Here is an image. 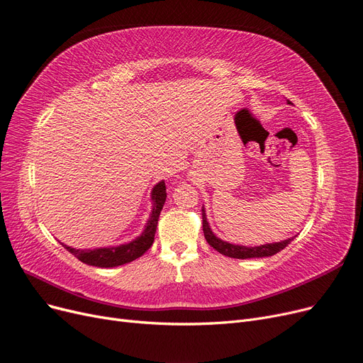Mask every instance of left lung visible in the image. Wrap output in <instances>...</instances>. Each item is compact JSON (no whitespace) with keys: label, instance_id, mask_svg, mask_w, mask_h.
Listing matches in <instances>:
<instances>
[{"label":"left lung","instance_id":"obj_1","mask_svg":"<svg viewBox=\"0 0 363 363\" xmlns=\"http://www.w3.org/2000/svg\"><path fill=\"white\" fill-rule=\"evenodd\" d=\"M202 224H203V233H205L206 242L213 250H217L220 254H224V256L232 257V259L269 257V256H274V254L279 252L281 250H284L293 240V238H289L287 240H281V242L266 244V245H260V247H240V245H233V244H229V242H224V240H221L220 238H217L216 235L212 233L211 227L206 221V213H205L203 208H202Z\"/></svg>","mask_w":363,"mask_h":363}]
</instances>
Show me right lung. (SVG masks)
<instances>
[{"instance_id": "obj_1", "label": "right lung", "mask_w": 363, "mask_h": 363, "mask_svg": "<svg viewBox=\"0 0 363 363\" xmlns=\"http://www.w3.org/2000/svg\"><path fill=\"white\" fill-rule=\"evenodd\" d=\"M166 185L164 182H158L154 190H152V213L151 218L147 220V224L145 227L143 233L130 244L112 247V248H99V250H74L67 245H62L67 251L72 252L74 257H77L80 262H84L91 266H99V267H115L130 263L133 260L139 259L140 256L151 248L154 242V236L157 230V223L160 212L163 209V205L166 202Z\"/></svg>"}]
</instances>
